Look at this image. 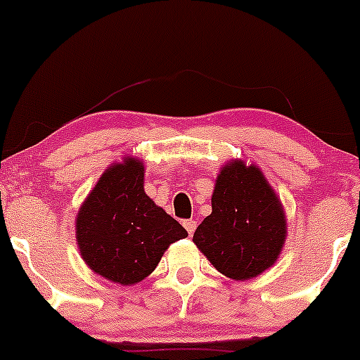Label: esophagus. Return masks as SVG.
I'll list each match as a JSON object with an SVG mask.
<instances>
[{"mask_svg": "<svg viewBox=\"0 0 360 360\" xmlns=\"http://www.w3.org/2000/svg\"><path fill=\"white\" fill-rule=\"evenodd\" d=\"M183 225H184L186 232H188L189 235H193L194 230H196V221H194V220H184Z\"/></svg>", "mask_w": 360, "mask_h": 360, "instance_id": "obj_1", "label": "esophagus"}]
</instances>
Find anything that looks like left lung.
<instances>
[{
  "instance_id": "8db88e82",
  "label": "left lung",
  "mask_w": 360,
  "mask_h": 360,
  "mask_svg": "<svg viewBox=\"0 0 360 360\" xmlns=\"http://www.w3.org/2000/svg\"><path fill=\"white\" fill-rule=\"evenodd\" d=\"M286 235V212L260 167L242 159L223 164L212 214L193 235L214 269L235 281L257 278L279 259Z\"/></svg>"
}]
</instances>
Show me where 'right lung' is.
<instances>
[{
	"instance_id": "1",
	"label": "right lung",
	"mask_w": 360,
	"mask_h": 360,
	"mask_svg": "<svg viewBox=\"0 0 360 360\" xmlns=\"http://www.w3.org/2000/svg\"><path fill=\"white\" fill-rule=\"evenodd\" d=\"M143 160L125 155L103 172L76 214V242L86 266L131 286L152 274L171 243L188 232L146 194Z\"/></svg>"
}]
</instances>
